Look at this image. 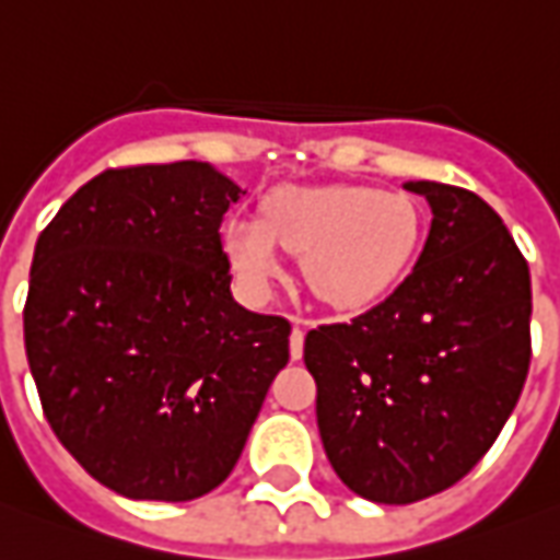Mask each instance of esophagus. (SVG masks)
Instances as JSON below:
<instances>
[{
	"instance_id": "34e87169",
	"label": "esophagus",
	"mask_w": 560,
	"mask_h": 560,
	"mask_svg": "<svg viewBox=\"0 0 560 560\" xmlns=\"http://www.w3.org/2000/svg\"><path fill=\"white\" fill-rule=\"evenodd\" d=\"M289 353H292V360H302V353H304V319H299V317H292Z\"/></svg>"
}]
</instances>
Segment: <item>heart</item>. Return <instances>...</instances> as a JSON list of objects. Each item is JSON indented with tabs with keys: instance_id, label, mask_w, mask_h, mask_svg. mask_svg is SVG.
Returning <instances> with one entry per match:
<instances>
[{
	"instance_id": "b5f03b06",
	"label": "heart",
	"mask_w": 560,
	"mask_h": 560,
	"mask_svg": "<svg viewBox=\"0 0 560 560\" xmlns=\"http://www.w3.org/2000/svg\"><path fill=\"white\" fill-rule=\"evenodd\" d=\"M423 234L420 203L372 185L280 188L265 215H234L225 253L249 289L280 277V249L302 256L307 289L335 311H362L384 299L408 271Z\"/></svg>"
}]
</instances>
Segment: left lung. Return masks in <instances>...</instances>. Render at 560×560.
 <instances>
[{"label": "left lung", "mask_w": 560, "mask_h": 560, "mask_svg": "<svg viewBox=\"0 0 560 560\" xmlns=\"http://www.w3.org/2000/svg\"><path fill=\"white\" fill-rule=\"evenodd\" d=\"M433 222L372 311L307 331L331 469L372 503H418L479 464L530 365V271L503 219L457 185L405 183Z\"/></svg>", "instance_id": "left-lung-1"}]
</instances>
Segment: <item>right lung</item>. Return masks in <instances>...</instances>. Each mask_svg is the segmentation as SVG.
<instances>
[{"instance_id":"add662e5","label":"right lung","mask_w":560,"mask_h":560,"mask_svg":"<svg viewBox=\"0 0 560 560\" xmlns=\"http://www.w3.org/2000/svg\"><path fill=\"white\" fill-rule=\"evenodd\" d=\"M241 195L203 161L103 170L38 234L30 372L60 445L121 497L219 488L289 362V319L231 299L219 225Z\"/></svg>"}]
</instances>
